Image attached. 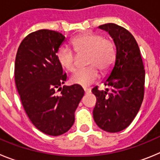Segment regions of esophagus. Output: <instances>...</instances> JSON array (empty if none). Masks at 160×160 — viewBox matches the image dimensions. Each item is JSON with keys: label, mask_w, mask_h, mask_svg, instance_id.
I'll list each match as a JSON object with an SVG mask.
<instances>
[{"label": "esophagus", "mask_w": 160, "mask_h": 160, "mask_svg": "<svg viewBox=\"0 0 160 160\" xmlns=\"http://www.w3.org/2000/svg\"><path fill=\"white\" fill-rule=\"evenodd\" d=\"M84 91L86 94H89V93L91 92V90L90 88H84Z\"/></svg>", "instance_id": "1"}]
</instances>
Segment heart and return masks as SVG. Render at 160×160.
Returning <instances> with one entry per match:
<instances>
[{
	"label": "heart",
	"instance_id": "1",
	"mask_svg": "<svg viewBox=\"0 0 160 160\" xmlns=\"http://www.w3.org/2000/svg\"><path fill=\"white\" fill-rule=\"evenodd\" d=\"M78 54L87 53V65L89 66L78 70L72 75V83L88 87L98 78L99 71L106 73L111 70L116 59V46L110 38H104L98 32H85L73 38L71 42ZM58 62L69 72L74 71L76 57L67 46H61L57 51Z\"/></svg>",
	"mask_w": 160,
	"mask_h": 160
}]
</instances>
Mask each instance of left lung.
Masks as SVG:
<instances>
[{"label": "left lung", "mask_w": 160, "mask_h": 160, "mask_svg": "<svg viewBox=\"0 0 160 160\" xmlns=\"http://www.w3.org/2000/svg\"><path fill=\"white\" fill-rule=\"evenodd\" d=\"M107 31L116 46V59L106 90L92 89L97 98L94 122L103 131L118 132L127 128L138 114L144 97L145 70L138 43L125 28L114 23L98 26Z\"/></svg>", "instance_id": "1"}]
</instances>
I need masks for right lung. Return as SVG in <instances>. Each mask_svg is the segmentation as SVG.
<instances>
[{
  "label": "right lung",
  "instance_id": "right-lung-1",
  "mask_svg": "<svg viewBox=\"0 0 160 160\" xmlns=\"http://www.w3.org/2000/svg\"><path fill=\"white\" fill-rule=\"evenodd\" d=\"M65 38L49 29L31 32L20 44L15 60V83L25 112L39 131L53 136L71 128L84 95L78 85L62 87L67 76L56 53Z\"/></svg>",
  "mask_w": 160,
  "mask_h": 160
}]
</instances>
